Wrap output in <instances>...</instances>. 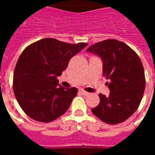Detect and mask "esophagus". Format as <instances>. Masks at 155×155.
I'll return each mask as SVG.
<instances>
[{
	"instance_id": "esophagus-1",
	"label": "esophagus",
	"mask_w": 155,
	"mask_h": 155,
	"mask_svg": "<svg viewBox=\"0 0 155 155\" xmlns=\"http://www.w3.org/2000/svg\"><path fill=\"white\" fill-rule=\"evenodd\" d=\"M80 93H81V94H83V95H87L89 93L88 92H86L85 91H84V90H80Z\"/></svg>"
}]
</instances>
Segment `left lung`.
Returning <instances> with one entry per match:
<instances>
[{
	"label": "left lung",
	"instance_id": "1",
	"mask_svg": "<svg viewBox=\"0 0 155 155\" xmlns=\"http://www.w3.org/2000/svg\"><path fill=\"white\" fill-rule=\"evenodd\" d=\"M86 51L101 56L103 74L110 81L106 83L110 95L99 94L100 104L91 111L104 123H122L137 110L143 98L145 76L142 62L133 49L114 39L95 43Z\"/></svg>",
	"mask_w": 155,
	"mask_h": 155
}]
</instances>
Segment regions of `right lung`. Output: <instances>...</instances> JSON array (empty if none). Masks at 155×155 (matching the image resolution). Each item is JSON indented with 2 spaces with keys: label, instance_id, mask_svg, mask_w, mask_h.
Segmentation results:
<instances>
[{
  "label": "right lung",
  "instance_id": "1",
  "mask_svg": "<svg viewBox=\"0 0 155 155\" xmlns=\"http://www.w3.org/2000/svg\"><path fill=\"white\" fill-rule=\"evenodd\" d=\"M87 43L70 44L45 38L25 48L15 64L13 91L23 111L32 120L48 123L64 114L77 89L58 86L57 76Z\"/></svg>",
  "mask_w": 155,
  "mask_h": 155
}]
</instances>
